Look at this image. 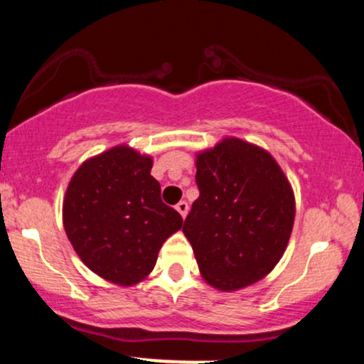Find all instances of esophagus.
Masks as SVG:
<instances>
[{
  "label": "esophagus",
  "instance_id": "34e87169",
  "mask_svg": "<svg viewBox=\"0 0 364 364\" xmlns=\"http://www.w3.org/2000/svg\"><path fill=\"white\" fill-rule=\"evenodd\" d=\"M176 210L179 212V214H181L183 219H185L186 214H188V203L186 202H179L176 205Z\"/></svg>",
  "mask_w": 364,
  "mask_h": 364
}]
</instances>
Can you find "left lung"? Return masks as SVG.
<instances>
[{
	"instance_id": "obj_1",
	"label": "left lung",
	"mask_w": 364,
	"mask_h": 364,
	"mask_svg": "<svg viewBox=\"0 0 364 364\" xmlns=\"http://www.w3.org/2000/svg\"><path fill=\"white\" fill-rule=\"evenodd\" d=\"M200 196L183 232L200 274L219 291H237L272 272L289 243L294 191L277 161L258 145L225 136L196 154Z\"/></svg>"
}]
</instances>
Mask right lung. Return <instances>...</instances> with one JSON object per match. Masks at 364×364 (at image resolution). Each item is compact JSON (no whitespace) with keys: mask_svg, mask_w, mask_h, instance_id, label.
<instances>
[{"mask_svg":"<svg viewBox=\"0 0 364 364\" xmlns=\"http://www.w3.org/2000/svg\"><path fill=\"white\" fill-rule=\"evenodd\" d=\"M152 157L116 145L75 171L63 198V225L80 260L99 277L128 287L156 267L181 215L162 203Z\"/></svg>","mask_w":364,"mask_h":364,"instance_id":"right-lung-1","label":"right lung"}]
</instances>
